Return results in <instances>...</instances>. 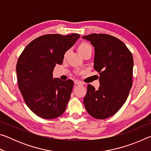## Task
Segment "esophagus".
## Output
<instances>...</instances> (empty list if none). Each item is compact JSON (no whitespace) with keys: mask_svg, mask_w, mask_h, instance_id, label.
<instances>
[{"mask_svg":"<svg viewBox=\"0 0 151 151\" xmlns=\"http://www.w3.org/2000/svg\"><path fill=\"white\" fill-rule=\"evenodd\" d=\"M74 83H75V84L76 85H83V83H82V82L78 81H75V82H74Z\"/></svg>","mask_w":151,"mask_h":151,"instance_id":"obj_1","label":"esophagus"}]
</instances>
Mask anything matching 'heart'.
<instances>
[{
	"label": "heart",
	"instance_id": "b5f03b06",
	"mask_svg": "<svg viewBox=\"0 0 151 151\" xmlns=\"http://www.w3.org/2000/svg\"><path fill=\"white\" fill-rule=\"evenodd\" d=\"M88 47H91V46L88 44H86V43H83V44H81L80 46H79L78 51L80 52V51L85 50V49H86V48H87Z\"/></svg>",
	"mask_w": 151,
	"mask_h": 151
}]
</instances>
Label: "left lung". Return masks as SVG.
Returning <instances> with one entry per match:
<instances>
[{"label": "left lung", "instance_id": "1", "mask_svg": "<svg viewBox=\"0 0 151 151\" xmlns=\"http://www.w3.org/2000/svg\"><path fill=\"white\" fill-rule=\"evenodd\" d=\"M94 48V68L100 86L88 85L83 100L88 114L98 119L114 115L126 101L132 86L133 58L121 40L105 34L83 36Z\"/></svg>", "mask_w": 151, "mask_h": 151}]
</instances>
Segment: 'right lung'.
Wrapping results in <instances>:
<instances>
[{"label":"right lung","instance_id":"obj_1","mask_svg":"<svg viewBox=\"0 0 151 151\" xmlns=\"http://www.w3.org/2000/svg\"><path fill=\"white\" fill-rule=\"evenodd\" d=\"M79 37L75 33L41 36L30 42L19 58L16 70L20 93L28 107L42 119L57 118L65 111L74 83L53 78L52 72Z\"/></svg>","mask_w":151,"mask_h":151}]
</instances>
